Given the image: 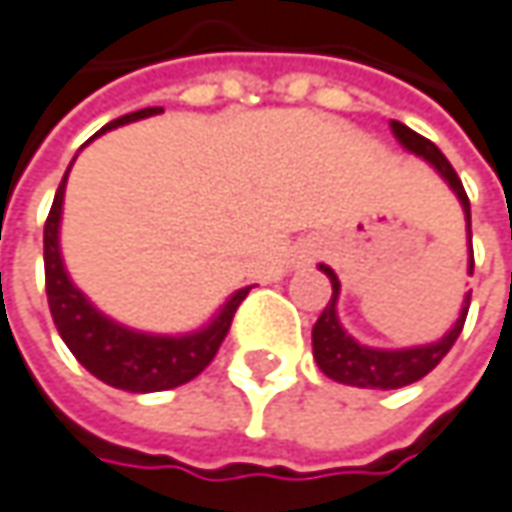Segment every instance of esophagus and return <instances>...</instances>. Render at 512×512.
Returning a JSON list of instances; mask_svg holds the SVG:
<instances>
[{
  "mask_svg": "<svg viewBox=\"0 0 512 512\" xmlns=\"http://www.w3.org/2000/svg\"><path fill=\"white\" fill-rule=\"evenodd\" d=\"M311 253H314V250H311V247H309V250H306V256H311Z\"/></svg>",
  "mask_w": 512,
  "mask_h": 512,
  "instance_id": "1",
  "label": "esophagus"
}]
</instances>
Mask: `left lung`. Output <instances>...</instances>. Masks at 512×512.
I'll return each mask as SVG.
<instances>
[{"label": "left lung", "instance_id": "obj_1", "mask_svg": "<svg viewBox=\"0 0 512 512\" xmlns=\"http://www.w3.org/2000/svg\"><path fill=\"white\" fill-rule=\"evenodd\" d=\"M393 136L422 160L434 165L440 171V177L452 186V192L457 195V201L466 212V233H469V274L475 271V256H472V215H469V198L463 192V183L457 177V171L452 163L443 157V151L431 142L420 136L417 130H411L402 122H390ZM320 271L329 276L332 282V300L326 303V309L320 311L314 329H311V347H314V361L317 367L332 379V382L352 384V387H376V390H396V387H405V384L420 382L422 376H428L443 358L446 352L455 347L457 335L466 323V311H469V300H472V291L466 294L463 300V309L460 317L455 320V326L437 341V344H425V347H411V349H373L361 347L355 338H349L344 332V326L338 323V294H341V282L335 271L329 265H320Z\"/></svg>", "mask_w": 512, "mask_h": 512}]
</instances>
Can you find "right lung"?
<instances>
[{
    "label": "right lung",
    "instance_id": "1",
    "mask_svg": "<svg viewBox=\"0 0 512 512\" xmlns=\"http://www.w3.org/2000/svg\"><path fill=\"white\" fill-rule=\"evenodd\" d=\"M163 113L160 107H145L128 113L101 133L119 125H128L136 119H148ZM69 174V171H66ZM66 174L57 186L55 203L46 218L43 230V262H46V294L49 309L55 317L57 332L69 352L90 370L95 379L110 387L130 390V393H154L180 384L192 382L206 364L215 358L221 341L230 332V323L236 317L241 300L250 294V288H238L236 294L221 306V311L192 335H145L133 332L128 326H119L116 320L104 317L90 300L72 285V279L60 259V212H63V192H66Z\"/></svg>",
    "mask_w": 512,
    "mask_h": 512
}]
</instances>
